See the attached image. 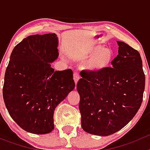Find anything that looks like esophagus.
<instances>
[{
	"instance_id": "1",
	"label": "esophagus",
	"mask_w": 150,
	"mask_h": 150,
	"mask_svg": "<svg viewBox=\"0 0 150 150\" xmlns=\"http://www.w3.org/2000/svg\"><path fill=\"white\" fill-rule=\"evenodd\" d=\"M74 82H75V84H76L78 82V80L79 79V73L77 71H75L74 73Z\"/></svg>"
}]
</instances>
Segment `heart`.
Wrapping results in <instances>:
<instances>
[{
  "label": "heart",
  "mask_w": 150,
  "mask_h": 150,
  "mask_svg": "<svg viewBox=\"0 0 150 150\" xmlns=\"http://www.w3.org/2000/svg\"><path fill=\"white\" fill-rule=\"evenodd\" d=\"M78 58L83 60H88L87 69L91 71H100L110 65L113 58L112 50L108 48H103L100 45L91 46L78 53Z\"/></svg>",
  "instance_id": "1"
}]
</instances>
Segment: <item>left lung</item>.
<instances>
[{
    "label": "left lung",
    "instance_id": "left-lung-1",
    "mask_svg": "<svg viewBox=\"0 0 150 150\" xmlns=\"http://www.w3.org/2000/svg\"><path fill=\"white\" fill-rule=\"evenodd\" d=\"M119 54L112 67L82 71L76 85L81 126L91 134L108 136L124 128L142 104L145 74L137 50L117 41Z\"/></svg>",
    "mask_w": 150,
    "mask_h": 150
}]
</instances>
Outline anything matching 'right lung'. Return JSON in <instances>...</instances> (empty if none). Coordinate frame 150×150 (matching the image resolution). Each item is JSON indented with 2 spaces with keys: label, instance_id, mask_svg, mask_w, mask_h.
Wrapping results in <instances>:
<instances>
[{
  "label": "right lung",
  "instance_id": "add662e5",
  "mask_svg": "<svg viewBox=\"0 0 150 150\" xmlns=\"http://www.w3.org/2000/svg\"><path fill=\"white\" fill-rule=\"evenodd\" d=\"M55 34L28 36L14 47L4 76L3 98L9 114L23 130L44 134L54 129V110L75 87L71 69L55 71Z\"/></svg>",
  "mask_w": 150,
  "mask_h": 150
}]
</instances>
